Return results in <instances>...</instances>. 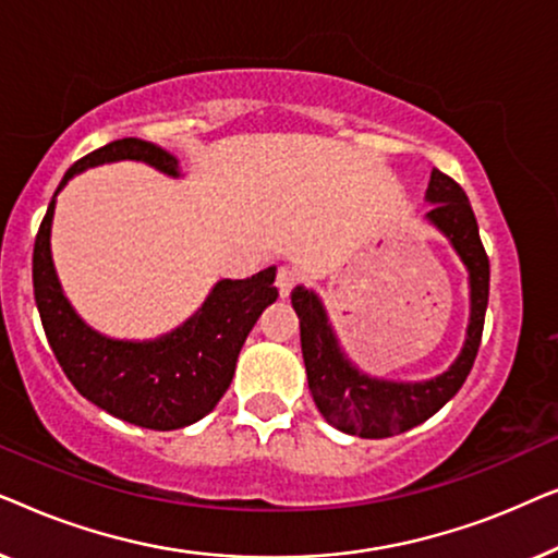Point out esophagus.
<instances>
[{"mask_svg": "<svg viewBox=\"0 0 558 558\" xmlns=\"http://www.w3.org/2000/svg\"><path fill=\"white\" fill-rule=\"evenodd\" d=\"M294 284H296V271L292 269V266H281L279 274H277L279 294L281 296H289V292H292Z\"/></svg>", "mask_w": 558, "mask_h": 558, "instance_id": "34e87169", "label": "esophagus"}]
</instances>
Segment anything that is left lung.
<instances>
[{"label": "left lung", "mask_w": 558, "mask_h": 558, "mask_svg": "<svg viewBox=\"0 0 558 558\" xmlns=\"http://www.w3.org/2000/svg\"><path fill=\"white\" fill-rule=\"evenodd\" d=\"M426 203H432L426 220L452 243L470 279L468 335H464L460 355L445 373L426 380H386L368 376L345 355L327 319L323 300L302 284L292 292L312 399L327 424L353 437L384 439L414 429L460 391L475 363L480 338H483L487 294H490V262L480 241L477 220L468 195L452 178L432 170Z\"/></svg>", "instance_id": "obj_1"}]
</instances>
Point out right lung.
<instances>
[{"instance_id": "1", "label": "right lung", "mask_w": 558, "mask_h": 558, "mask_svg": "<svg viewBox=\"0 0 558 558\" xmlns=\"http://www.w3.org/2000/svg\"><path fill=\"white\" fill-rule=\"evenodd\" d=\"M134 159L180 178V162L157 144L126 136L78 159L52 195L33 254L35 304L60 368L83 399L144 429L170 432L201 422L231 386L251 327L277 302V266L251 279H220L205 302L174 330L155 340L106 338L83 323L60 287L50 233L56 197L88 167Z\"/></svg>"}]
</instances>
